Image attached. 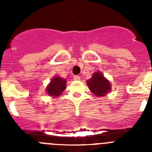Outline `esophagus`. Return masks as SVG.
<instances>
[{
	"label": "esophagus",
	"instance_id": "1",
	"mask_svg": "<svg viewBox=\"0 0 152 152\" xmlns=\"http://www.w3.org/2000/svg\"><path fill=\"white\" fill-rule=\"evenodd\" d=\"M74 80H80V76H78V75H75V76H74Z\"/></svg>",
	"mask_w": 152,
	"mask_h": 152
}]
</instances>
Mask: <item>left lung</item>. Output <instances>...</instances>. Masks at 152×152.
<instances>
[{"mask_svg":"<svg viewBox=\"0 0 152 152\" xmlns=\"http://www.w3.org/2000/svg\"><path fill=\"white\" fill-rule=\"evenodd\" d=\"M90 91L97 96H104L111 91V84L101 72H95L87 81Z\"/></svg>","mask_w":152,"mask_h":152,"instance_id":"obj_1","label":"left lung"}]
</instances>
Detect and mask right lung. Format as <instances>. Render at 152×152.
I'll list each match as a JSON object with an SVG mask.
<instances>
[{
	"instance_id": "obj_1",
	"label": "right lung",
	"mask_w": 152,
	"mask_h": 152,
	"mask_svg": "<svg viewBox=\"0 0 152 152\" xmlns=\"http://www.w3.org/2000/svg\"><path fill=\"white\" fill-rule=\"evenodd\" d=\"M66 88V80L56 76L52 79L49 84L47 86L46 92L51 96H58L61 94L62 91Z\"/></svg>"
}]
</instances>
